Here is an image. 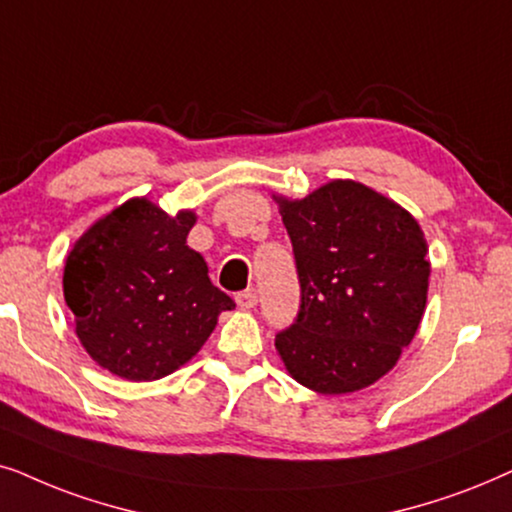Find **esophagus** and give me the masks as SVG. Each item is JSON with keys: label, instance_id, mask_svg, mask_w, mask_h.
Wrapping results in <instances>:
<instances>
[{"label": "esophagus", "instance_id": "1", "mask_svg": "<svg viewBox=\"0 0 512 512\" xmlns=\"http://www.w3.org/2000/svg\"><path fill=\"white\" fill-rule=\"evenodd\" d=\"M236 304L241 306V309H252V306L257 304V290L255 288H248V290L238 292Z\"/></svg>", "mask_w": 512, "mask_h": 512}]
</instances>
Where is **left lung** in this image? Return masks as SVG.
Instances as JSON below:
<instances>
[{
	"mask_svg": "<svg viewBox=\"0 0 512 512\" xmlns=\"http://www.w3.org/2000/svg\"><path fill=\"white\" fill-rule=\"evenodd\" d=\"M299 311L276 349L299 384L325 395L370 386L398 363L426 309L424 231L386 196L335 180L281 199Z\"/></svg>",
	"mask_w": 512,
	"mask_h": 512,
	"instance_id": "8db88e82",
	"label": "left lung"
}]
</instances>
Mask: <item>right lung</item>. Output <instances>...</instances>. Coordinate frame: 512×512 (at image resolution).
Here are the masks:
<instances>
[{
    "label": "right lung",
    "mask_w": 512,
    "mask_h": 512,
    "mask_svg": "<svg viewBox=\"0 0 512 512\" xmlns=\"http://www.w3.org/2000/svg\"><path fill=\"white\" fill-rule=\"evenodd\" d=\"M194 213L133 199L95 222L65 262V302L95 363L131 381L175 372L206 344L234 299L187 245Z\"/></svg>",
    "instance_id": "obj_1"
}]
</instances>
